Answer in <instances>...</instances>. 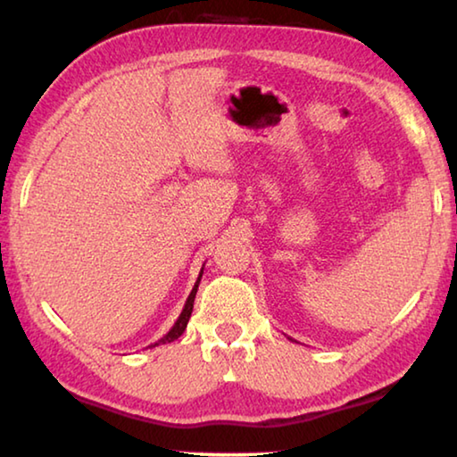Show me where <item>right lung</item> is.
Here are the masks:
<instances>
[{
	"instance_id": "obj_1",
	"label": "right lung",
	"mask_w": 457,
	"mask_h": 457,
	"mask_svg": "<svg viewBox=\"0 0 457 457\" xmlns=\"http://www.w3.org/2000/svg\"><path fill=\"white\" fill-rule=\"evenodd\" d=\"M201 274H204V268H201V272H199V278H197V282H195V286H193V290H191V294H189V298H187V303H185V306H183V311H181V314H179V319H177V322L173 324L171 327V330L167 332V335L163 337V338H159L157 343H153V345H149L151 349L153 346H159V345H167V343H173V340H177L179 338L183 332H185V328H187V322H189V319H191V312H193V303H195V294H197V288H199V282H201Z\"/></svg>"
}]
</instances>
